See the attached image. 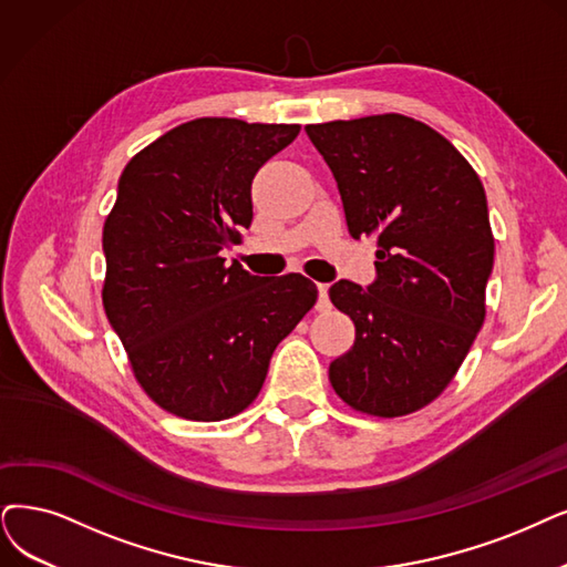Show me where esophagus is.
I'll return each mask as SVG.
<instances>
[{
    "mask_svg": "<svg viewBox=\"0 0 567 567\" xmlns=\"http://www.w3.org/2000/svg\"><path fill=\"white\" fill-rule=\"evenodd\" d=\"M316 309H319V311H328L330 309L328 284H319V302H316Z\"/></svg>",
    "mask_w": 567,
    "mask_h": 567,
    "instance_id": "esophagus-1",
    "label": "esophagus"
}]
</instances>
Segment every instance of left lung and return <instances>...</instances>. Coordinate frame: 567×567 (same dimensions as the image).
<instances>
[{
	"label": "left lung",
	"mask_w": 567,
	"mask_h": 567,
	"mask_svg": "<svg viewBox=\"0 0 567 567\" xmlns=\"http://www.w3.org/2000/svg\"><path fill=\"white\" fill-rule=\"evenodd\" d=\"M305 130L334 174L349 233L377 237L374 281L330 288L355 323L330 383L358 412H416L454 379L484 323L493 271L484 186L454 144L400 113Z\"/></svg>",
	"instance_id": "1"
}]
</instances>
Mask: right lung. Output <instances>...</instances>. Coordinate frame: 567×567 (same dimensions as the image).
I'll list each match as a JSON object with an SVG mask.
<instances>
[{"instance_id": "1", "label": "right lung", "mask_w": 567, "mask_h": 567, "mask_svg": "<svg viewBox=\"0 0 567 567\" xmlns=\"http://www.w3.org/2000/svg\"><path fill=\"white\" fill-rule=\"evenodd\" d=\"M300 125L197 118L127 163L104 223V311L134 377L163 410L220 421L246 410L281 339L313 307L302 275L225 265L254 220L251 184Z\"/></svg>"}]
</instances>
